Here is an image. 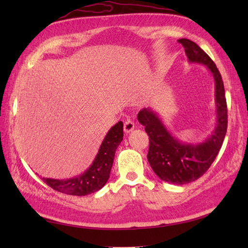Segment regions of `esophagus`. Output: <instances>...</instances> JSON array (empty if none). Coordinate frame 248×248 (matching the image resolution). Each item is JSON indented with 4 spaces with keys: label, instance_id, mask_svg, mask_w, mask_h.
<instances>
[{
    "label": "esophagus",
    "instance_id": "1",
    "mask_svg": "<svg viewBox=\"0 0 248 248\" xmlns=\"http://www.w3.org/2000/svg\"><path fill=\"white\" fill-rule=\"evenodd\" d=\"M134 123L132 120H127L124 123V132L125 133H130V132H132V131L134 130Z\"/></svg>",
    "mask_w": 248,
    "mask_h": 248
}]
</instances>
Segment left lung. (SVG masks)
Wrapping results in <instances>:
<instances>
[{
    "label": "left lung",
    "mask_w": 248,
    "mask_h": 248,
    "mask_svg": "<svg viewBox=\"0 0 248 248\" xmlns=\"http://www.w3.org/2000/svg\"><path fill=\"white\" fill-rule=\"evenodd\" d=\"M178 41L186 50L187 61L207 66L214 78L217 114L214 131L204 141L188 144L173 138L157 113L150 108L140 110L138 119L149 136L147 159L155 175L163 181L182 186L197 180L214 162L227 132L228 116L224 83L217 65L194 41L186 38Z\"/></svg>",
    "instance_id": "8db88e82"
}]
</instances>
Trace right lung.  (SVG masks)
<instances>
[{
  "label": "right lung",
  "mask_w": 248,
  "mask_h": 248,
  "mask_svg": "<svg viewBox=\"0 0 248 248\" xmlns=\"http://www.w3.org/2000/svg\"><path fill=\"white\" fill-rule=\"evenodd\" d=\"M124 138L123 121L113 125L100 146L98 154L93 164L82 175L66 180L43 178V181L57 192L73 195V196H85L102 188L109 178L112 170L115 152Z\"/></svg>",
  "instance_id": "right-lung-1"
}]
</instances>
